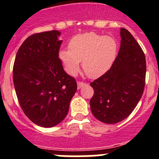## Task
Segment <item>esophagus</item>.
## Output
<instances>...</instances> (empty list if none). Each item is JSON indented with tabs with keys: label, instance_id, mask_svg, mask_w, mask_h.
<instances>
[{
	"label": "esophagus",
	"instance_id": "esophagus-1",
	"mask_svg": "<svg viewBox=\"0 0 159 159\" xmlns=\"http://www.w3.org/2000/svg\"><path fill=\"white\" fill-rule=\"evenodd\" d=\"M85 84H86L84 82H78L77 83V88H78V89H80V88H82V87H84Z\"/></svg>",
	"mask_w": 159,
	"mask_h": 159
}]
</instances>
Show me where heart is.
<instances>
[{
    "instance_id": "obj_1",
    "label": "heart",
    "mask_w": 159,
    "mask_h": 159,
    "mask_svg": "<svg viewBox=\"0 0 159 159\" xmlns=\"http://www.w3.org/2000/svg\"><path fill=\"white\" fill-rule=\"evenodd\" d=\"M69 49H61L59 58L66 71L75 75L82 61L84 72L90 78L103 75L113 64L117 55V43L113 37L86 32L73 36Z\"/></svg>"
}]
</instances>
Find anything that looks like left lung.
I'll list each match as a JSON object with an SVG mask.
<instances>
[{
    "mask_svg": "<svg viewBox=\"0 0 159 159\" xmlns=\"http://www.w3.org/2000/svg\"><path fill=\"white\" fill-rule=\"evenodd\" d=\"M121 44L110 70L91 83L94 95L90 100L93 116L114 124L125 119L141 99L145 86V55L130 32L120 29Z\"/></svg>",
    "mask_w": 159,
    "mask_h": 159,
    "instance_id": "8db88e82",
    "label": "left lung"
}]
</instances>
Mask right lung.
<instances>
[{"mask_svg": "<svg viewBox=\"0 0 159 159\" xmlns=\"http://www.w3.org/2000/svg\"><path fill=\"white\" fill-rule=\"evenodd\" d=\"M60 35L53 30L28 37L13 65L20 105L31 121L42 127H52L64 120L77 90L75 79L65 72L59 58Z\"/></svg>", "mask_w": 159, "mask_h": 159, "instance_id": "obj_1", "label": "right lung"}]
</instances>
